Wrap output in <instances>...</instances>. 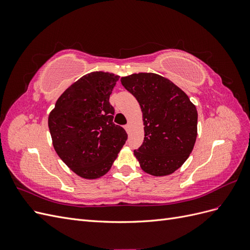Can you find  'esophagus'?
Returning <instances> with one entry per match:
<instances>
[{"mask_svg":"<svg viewBox=\"0 0 250 250\" xmlns=\"http://www.w3.org/2000/svg\"><path fill=\"white\" fill-rule=\"evenodd\" d=\"M125 130H126V132L127 133H129V131H130V125L129 124H127V125H125Z\"/></svg>","mask_w":250,"mask_h":250,"instance_id":"1","label":"esophagus"}]
</instances>
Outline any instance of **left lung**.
I'll return each instance as SVG.
<instances>
[{"label":"left lung","instance_id":"1","mask_svg":"<svg viewBox=\"0 0 250 250\" xmlns=\"http://www.w3.org/2000/svg\"><path fill=\"white\" fill-rule=\"evenodd\" d=\"M122 85L138 100L143 113V145L133 151L144 172L167 176L190 156L197 138L198 113L187 94L154 73L121 78Z\"/></svg>","mask_w":250,"mask_h":250}]
</instances>
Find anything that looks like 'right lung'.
<instances>
[{"instance_id":"obj_1","label":"right lung","mask_w":250,"mask_h":250,"mask_svg":"<svg viewBox=\"0 0 250 250\" xmlns=\"http://www.w3.org/2000/svg\"><path fill=\"white\" fill-rule=\"evenodd\" d=\"M120 76L92 72L62 94L48 118L56 153L84 179L106 174L127 140L124 128L113 124L109 96Z\"/></svg>"}]
</instances>
